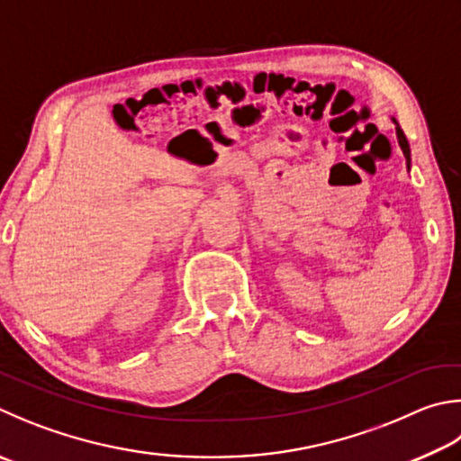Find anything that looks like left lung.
I'll list each match as a JSON object with an SVG mask.
<instances>
[{
  "instance_id": "left-lung-1",
  "label": "left lung",
  "mask_w": 461,
  "mask_h": 461,
  "mask_svg": "<svg viewBox=\"0 0 461 461\" xmlns=\"http://www.w3.org/2000/svg\"><path fill=\"white\" fill-rule=\"evenodd\" d=\"M397 139H399L401 150H403V155H405V158H407V165H409V153H411V150H409V143H407V139H405V135H403V131H401V127H397Z\"/></svg>"
}]
</instances>
